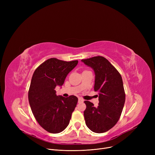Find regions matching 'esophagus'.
Returning a JSON list of instances; mask_svg holds the SVG:
<instances>
[{
    "label": "esophagus",
    "mask_w": 155,
    "mask_h": 155,
    "mask_svg": "<svg viewBox=\"0 0 155 155\" xmlns=\"http://www.w3.org/2000/svg\"><path fill=\"white\" fill-rule=\"evenodd\" d=\"M84 102V100L82 98H78V103H82Z\"/></svg>",
    "instance_id": "1"
}]
</instances>
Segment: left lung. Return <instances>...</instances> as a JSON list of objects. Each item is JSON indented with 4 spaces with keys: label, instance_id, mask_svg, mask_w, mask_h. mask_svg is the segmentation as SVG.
Instances as JSON below:
<instances>
[{
    "label": "left lung",
    "instance_id": "obj_1",
    "mask_svg": "<svg viewBox=\"0 0 155 155\" xmlns=\"http://www.w3.org/2000/svg\"><path fill=\"white\" fill-rule=\"evenodd\" d=\"M94 70V91L99 93V105L84 101V115L87 126L96 133H105L119 120L125 103L126 95L121 75L117 69L101 56L82 60Z\"/></svg>",
    "mask_w": 155,
    "mask_h": 155
}]
</instances>
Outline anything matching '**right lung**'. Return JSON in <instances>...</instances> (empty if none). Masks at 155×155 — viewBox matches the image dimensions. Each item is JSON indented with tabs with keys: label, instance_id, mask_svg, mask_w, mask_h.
Instances as JSON below:
<instances>
[{
	"label": "right lung",
	"instance_id": "1",
	"mask_svg": "<svg viewBox=\"0 0 155 155\" xmlns=\"http://www.w3.org/2000/svg\"><path fill=\"white\" fill-rule=\"evenodd\" d=\"M78 62L50 58L41 64L32 75L28 92L29 105L38 124L49 133H59L69 124L78 98L75 95L67 98L57 96L54 89L64 84Z\"/></svg>",
	"mask_w": 155,
	"mask_h": 155
}]
</instances>
